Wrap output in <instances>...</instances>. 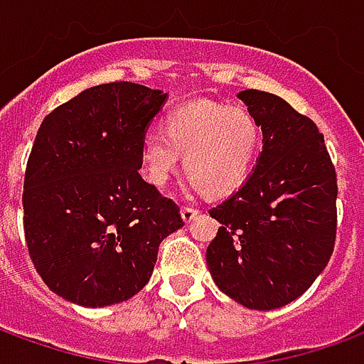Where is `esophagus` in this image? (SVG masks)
Wrapping results in <instances>:
<instances>
[{"instance_id": "34e87169", "label": "esophagus", "mask_w": 364, "mask_h": 364, "mask_svg": "<svg viewBox=\"0 0 364 364\" xmlns=\"http://www.w3.org/2000/svg\"><path fill=\"white\" fill-rule=\"evenodd\" d=\"M198 216V210H195V208H181V218L185 224H191V222L195 220Z\"/></svg>"}]
</instances>
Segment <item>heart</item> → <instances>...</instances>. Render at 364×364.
I'll return each mask as SVG.
<instances>
[{
	"label": "heart",
	"mask_w": 364,
	"mask_h": 364,
	"mask_svg": "<svg viewBox=\"0 0 364 364\" xmlns=\"http://www.w3.org/2000/svg\"><path fill=\"white\" fill-rule=\"evenodd\" d=\"M261 148V127L244 105L195 103L169 112L161 134H146L140 169L164 189L183 156V169L206 197H228L245 183Z\"/></svg>",
	"instance_id": "1"
}]
</instances>
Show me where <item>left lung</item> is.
Wrapping results in <instances>:
<instances>
[{"label":"left lung","mask_w":364,"mask_h":364,"mask_svg":"<svg viewBox=\"0 0 364 364\" xmlns=\"http://www.w3.org/2000/svg\"><path fill=\"white\" fill-rule=\"evenodd\" d=\"M259 120L263 148L237 191L210 210L220 222L206 250L216 287L252 310H274L302 296L336 244V169L318 127L284 99L237 93Z\"/></svg>","instance_id":"obj_1"}]
</instances>
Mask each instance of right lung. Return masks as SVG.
<instances>
[{"label":"right lung","mask_w":364,"mask_h":364,"mask_svg":"<svg viewBox=\"0 0 364 364\" xmlns=\"http://www.w3.org/2000/svg\"><path fill=\"white\" fill-rule=\"evenodd\" d=\"M167 93L105 83L60 105L36 132L25 173V237L36 273L68 302L103 308L150 281L161 240L183 228L173 200L138 173Z\"/></svg>","instance_id":"obj_1"}]
</instances>
